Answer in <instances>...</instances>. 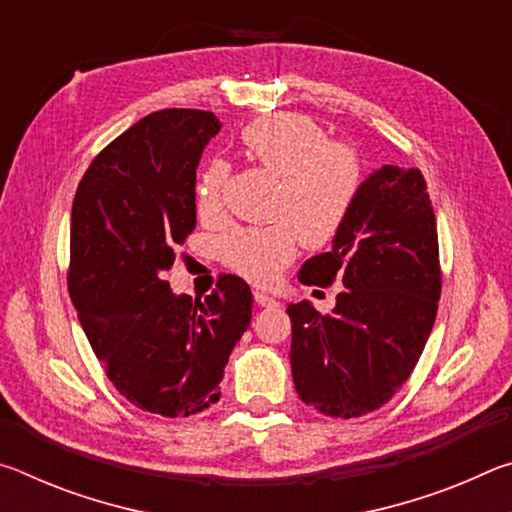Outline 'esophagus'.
Here are the masks:
<instances>
[{"label":"esophagus","instance_id":"esophagus-1","mask_svg":"<svg viewBox=\"0 0 512 512\" xmlns=\"http://www.w3.org/2000/svg\"><path fill=\"white\" fill-rule=\"evenodd\" d=\"M255 302L259 307H280V302H277L273 296H268L264 291H255Z\"/></svg>","mask_w":512,"mask_h":512}]
</instances>
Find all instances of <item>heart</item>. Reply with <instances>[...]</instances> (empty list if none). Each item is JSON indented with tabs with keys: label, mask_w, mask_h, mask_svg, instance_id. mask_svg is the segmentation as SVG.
Here are the masks:
<instances>
[{
	"label": "heart",
	"mask_w": 512,
	"mask_h": 512,
	"mask_svg": "<svg viewBox=\"0 0 512 512\" xmlns=\"http://www.w3.org/2000/svg\"><path fill=\"white\" fill-rule=\"evenodd\" d=\"M239 153L277 176L268 228H239L223 239V257L250 282H271L296 253L327 246L348 223L363 187V169L350 146L329 142L316 119L298 112L248 121L237 135ZM228 164L214 158L196 183V210L216 216L223 205Z\"/></svg>",
	"instance_id": "obj_1"
}]
</instances>
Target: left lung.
I'll return each instance as SVG.
<instances>
[{
  "mask_svg": "<svg viewBox=\"0 0 512 512\" xmlns=\"http://www.w3.org/2000/svg\"><path fill=\"white\" fill-rule=\"evenodd\" d=\"M298 280L345 287L332 314L309 302L287 307L300 400L345 420L377 411L411 377L443 287L422 171L384 164L372 173L332 250L307 259Z\"/></svg>",
  "mask_w": 512,
  "mask_h": 512,
  "instance_id": "left-lung-1",
  "label": "left lung"
}]
</instances>
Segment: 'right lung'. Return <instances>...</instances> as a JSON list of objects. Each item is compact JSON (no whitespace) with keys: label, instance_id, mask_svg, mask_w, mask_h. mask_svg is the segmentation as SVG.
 <instances>
[{"label":"right lung","instance_id":"obj_1","mask_svg":"<svg viewBox=\"0 0 512 512\" xmlns=\"http://www.w3.org/2000/svg\"><path fill=\"white\" fill-rule=\"evenodd\" d=\"M219 128L205 110L151 112L90 162L72 205L67 289L83 332L117 391L164 418L219 400L253 316L237 275H221L203 300L167 282L196 228V167Z\"/></svg>","mask_w":512,"mask_h":512}]
</instances>
